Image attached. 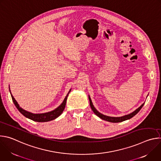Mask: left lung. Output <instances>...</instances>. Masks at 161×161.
I'll use <instances>...</instances> for the list:
<instances>
[{"mask_svg":"<svg viewBox=\"0 0 161 161\" xmlns=\"http://www.w3.org/2000/svg\"><path fill=\"white\" fill-rule=\"evenodd\" d=\"M88 99H89V101H90V107H91V109H92V111H94V113L96 114L97 116H98L99 118H101V119L104 120H106V121H108V122H113V123H117V122H123V121H125V120H129L130 119H131L132 117H133L134 116H135L136 114L138 113L140 109L142 108V107L143 106L144 104L143 103V104H142L138 108H137L135 111H134L133 112L128 114H125V115L124 116H122V117H109V116H106V115H104V114L101 113L100 112H99L96 109V108L93 105V103L92 102V100L90 99V96H88Z\"/></svg>","mask_w":161,"mask_h":161,"instance_id":"left-lung-1","label":"left lung"}]
</instances>
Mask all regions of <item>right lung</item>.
Instances as JSON below:
<instances>
[{
	"instance_id": "1",
	"label": "right lung",
	"mask_w": 161,
	"mask_h": 161,
	"mask_svg": "<svg viewBox=\"0 0 161 161\" xmlns=\"http://www.w3.org/2000/svg\"><path fill=\"white\" fill-rule=\"evenodd\" d=\"M71 90V89H70V90L69 91V92L67 93V96L64 98L62 103L59 106H58L57 108H55L54 110H52L51 111L47 112V113H31V112H29V111H27L24 109L19 106L17 101L15 100V99L11 94V90L9 88V92H10L13 101L15 106L16 107V108L18 109V111L25 117H27L33 121H36V122H49V121L57 119L58 117H59L62 114V113L63 112V111L64 110V108H65V104H66L67 99L69 94Z\"/></svg>"
}]
</instances>
